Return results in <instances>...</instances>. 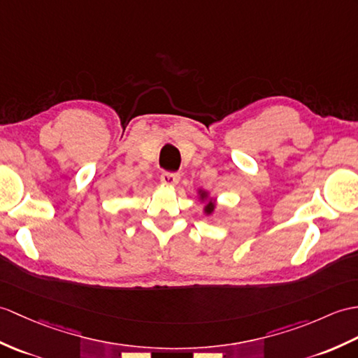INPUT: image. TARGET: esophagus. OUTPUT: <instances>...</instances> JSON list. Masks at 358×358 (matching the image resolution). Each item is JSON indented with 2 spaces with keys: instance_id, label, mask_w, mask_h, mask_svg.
<instances>
[{
  "instance_id": "obj_1",
  "label": "esophagus",
  "mask_w": 358,
  "mask_h": 358,
  "mask_svg": "<svg viewBox=\"0 0 358 358\" xmlns=\"http://www.w3.org/2000/svg\"><path fill=\"white\" fill-rule=\"evenodd\" d=\"M160 180H162L163 185L176 186L177 182H178V180H180V173H177V172H168V171H166V172H163V173H162Z\"/></svg>"
}]
</instances>
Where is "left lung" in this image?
Returning a JSON list of instances; mask_svg holds the SVG:
<instances>
[{"label": "left lung", "instance_id": "obj_1", "mask_svg": "<svg viewBox=\"0 0 358 358\" xmlns=\"http://www.w3.org/2000/svg\"><path fill=\"white\" fill-rule=\"evenodd\" d=\"M213 207H215V206H213L212 203H209V204H207V206H206V212H207V213H212V210H213Z\"/></svg>", "mask_w": 358, "mask_h": 358}]
</instances>
